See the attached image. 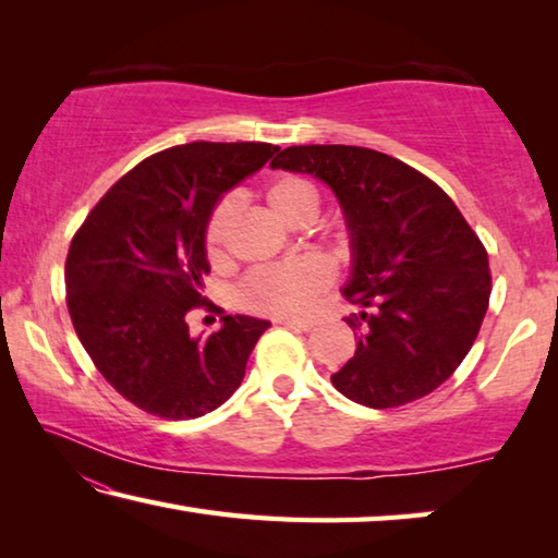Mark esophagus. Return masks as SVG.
Instances as JSON below:
<instances>
[{
    "mask_svg": "<svg viewBox=\"0 0 558 558\" xmlns=\"http://www.w3.org/2000/svg\"><path fill=\"white\" fill-rule=\"evenodd\" d=\"M280 325L300 329V332H310V329H313L317 323L315 319H305V317H286V319H280Z\"/></svg>",
    "mask_w": 558,
    "mask_h": 558,
    "instance_id": "obj_1",
    "label": "esophagus"
}]
</instances>
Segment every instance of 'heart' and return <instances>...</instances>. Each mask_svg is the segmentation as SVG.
<instances>
[{"label":"heart","mask_w":558,"mask_h":558,"mask_svg":"<svg viewBox=\"0 0 558 558\" xmlns=\"http://www.w3.org/2000/svg\"><path fill=\"white\" fill-rule=\"evenodd\" d=\"M272 214L282 221L295 226L305 216H315L317 211V189L307 179L295 174H280L270 179L263 189ZM233 219V202L221 199L206 216L204 223V251L211 260L223 256L226 231ZM332 282V268L329 263L317 256H300L295 260L278 263V266H263L251 270L241 280L239 300L243 307L263 315H302L315 305L317 298Z\"/></svg>","instance_id":"obj_1"}]
</instances>
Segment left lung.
Segmentation results:
<instances>
[{
  "label": "left lung",
  "mask_w": 558,
  "mask_h": 558,
  "mask_svg": "<svg viewBox=\"0 0 558 558\" xmlns=\"http://www.w3.org/2000/svg\"><path fill=\"white\" fill-rule=\"evenodd\" d=\"M270 167L332 186L347 214L354 276L344 317L356 352L332 374L369 409L418 401L468 356L489 305L487 251L442 189L401 159L352 145L288 147Z\"/></svg>",
  "instance_id": "left-lung-1"
}]
</instances>
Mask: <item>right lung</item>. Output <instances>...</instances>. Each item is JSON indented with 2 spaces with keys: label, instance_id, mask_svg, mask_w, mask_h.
Returning a JSON list of instances; mask_svg holds the SVG:
<instances>
[{
  "label": "right lung",
  "instance_id": "obj_1",
  "mask_svg": "<svg viewBox=\"0 0 558 558\" xmlns=\"http://www.w3.org/2000/svg\"><path fill=\"white\" fill-rule=\"evenodd\" d=\"M278 153L268 143H189L130 169L93 206L65 256V305L83 349L122 399L159 418H199L239 389L270 323L226 315L189 337L219 196Z\"/></svg>",
  "mask_w": 558,
  "mask_h": 558
}]
</instances>
